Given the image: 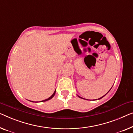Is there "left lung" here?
<instances>
[{
  "label": "left lung",
  "mask_w": 133,
  "mask_h": 133,
  "mask_svg": "<svg viewBox=\"0 0 133 133\" xmlns=\"http://www.w3.org/2000/svg\"><path fill=\"white\" fill-rule=\"evenodd\" d=\"M105 95H106V94H105ZM105 95H104V96H105ZM104 96H103V97H102L99 98H98V100H99V99H101V98H103V97H104ZM80 97V98H82V97ZM83 99H84V98H83Z\"/></svg>",
  "instance_id": "left-lung-1"
}]
</instances>
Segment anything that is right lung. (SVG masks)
<instances>
[{
	"instance_id": "right-lung-1",
	"label": "right lung",
	"mask_w": 133,
	"mask_h": 133,
	"mask_svg": "<svg viewBox=\"0 0 133 133\" xmlns=\"http://www.w3.org/2000/svg\"><path fill=\"white\" fill-rule=\"evenodd\" d=\"M55 91H54V92L53 93V94L52 95V96H51V97H49L48 98H47V99H45V100H42V101H41L42 102H46V101H47V100H50V99H51L54 96V95H55Z\"/></svg>"
}]
</instances>
